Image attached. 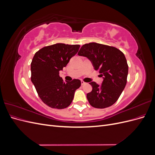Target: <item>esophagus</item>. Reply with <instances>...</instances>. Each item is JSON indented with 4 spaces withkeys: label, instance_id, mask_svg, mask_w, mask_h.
<instances>
[{
    "label": "esophagus",
    "instance_id": "obj_1",
    "mask_svg": "<svg viewBox=\"0 0 155 155\" xmlns=\"http://www.w3.org/2000/svg\"><path fill=\"white\" fill-rule=\"evenodd\" d=\"M81 85H85V84H86V83L84 82L83 81H81Z\"/></svg>",
    "mask_w": 155,
    "mask_h": 155
}]
</instances>
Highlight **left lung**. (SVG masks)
Returning <instances> with one entry per match:
<instances>
[{"label": "left lung", "instance_id": "1", "mask_svg": "<svg viewBox=\"0 0 155 155\" xmlns=\"http://www.w3.org/2000/svg\"><path fill=\"white\" fill-rule=\"evenodd\" d=\"M78 55L87 58L95 70H99L103 79L98 85L91 82L92 90L87 94L91 106L104 109L113 105L124 90L128 75V64L124 54L113 46L96 43L81 46Z\"/></svg>", "mask_w": 155, "mask_h": 155}]
</instances>
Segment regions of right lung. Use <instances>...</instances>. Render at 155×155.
<instances>
[{
	"mask_svg": "<svg viewBox=\"0 0 155 155\" xmlns=\"http://www.w3.org/2000/svg\"><path fill=\"white\" fill-rule=\"evenodd\" d=\"M80 46L56 43L45 46L35 54L31 63V81L37 94L48 107L62 109L71 104L81 81H63L59 71L77 54Z\"/></svg>",
	"mask_w": 155,
	"mask_h": 155,
	"instance_id": "obj_1",
	"label": "right lung"
}]
</instances>
